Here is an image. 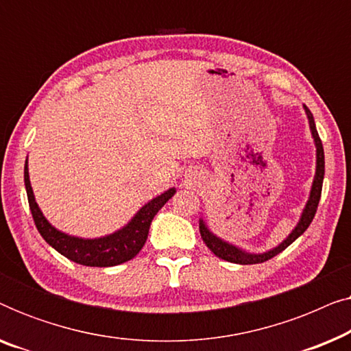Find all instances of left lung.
I'll return each instance as SVG.
<instances>
[{
  "label": "left lung",
  "mask_w": 351,
  "mask_h": 351,
  "mask_svg": "<svg viewBox=\"0 0 351 351\" xmlns=\"http://www.w3.org/2000/svg\"><path fill=\"white\" fill-rule=\"evenodd\" d=\"M305 112H306V117H308L310 129H311V134H313V138H315V143H316V174H315L313 186H311L310 199L305 206L300 222L297 223V227L292 230V233L278 247L271 249V251H268V252H263V254H249L246 251H241V249L232 246V244L222 241V239H219L217 237H214V234L208 230V227H206L203 220H199L201 238H203L206 246L210 249V252H214V256L222 258V261H227V262H232V263H239V265H252V263L267 262L275 256H278L280 252L285 251V249L289 246V244L294 243L295 239L299 238L300 234L310 227L311 220H313L315 214H316V209H318V203H319V198H321V190H323L324 150H323V143H321V138L318 136V131H316L313 114H311V112L306 107H305Z\"/></svg>",
  "instance_id": "1"
}]
</instances>
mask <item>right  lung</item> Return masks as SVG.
<instances>
[{
	"label": "right lung",
	"mask_w": 351,
	"mask_h": 351,
	"mask_svg": "<svg viewBox=\"0 0 351 351\" xmlns=\"http://www.w3.org/2000/svg\"><path fill=\"white\" fill-rule=\"evenodd\" d=\"M23 180H25L28 204H30L33 220H35L38 232L45 238V241L54 247L57 252H60L62 256L86 267H114L136 257L147 241L153 217L176 193V190L171 189L156 196L155 199H152L150 203L138 210L136 217L126 227L117 233L99 239H81L69 237V234L56 230L41 214L35 196H33L27 162L25 169H23Z\"/></svg>",
	"instance_id": "add662e5"
}]
</instances>
